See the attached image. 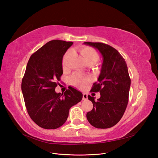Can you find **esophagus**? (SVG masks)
<instances>
[{"label": "esophagus", "mask_w": 158, "mask_h": 158, "mask_svg": "<svg viewBox=\"0 0 158 158\" xmlns=\"http://www.w3.org/2000/svg\"><path fill=\"white\" fill-rule=\"evenodd\" d=\"M83 100H87L88 99V94H83V98H82Z\"/></svg>", "instance_id": "obj_1"}]
</instances>
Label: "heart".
Here are the masks:
<instances>
[{
	"mask_svg": "<svg viewBox=\"0 0 158 158\" xmlns=\"http://www.w3.org/2000/svg\"><path fill=\"white\" fill-rule=\"evenodd\" d=\"M81 55L84 57V60L88 65H94L97 63L99 59V55L98 52L95 49L88 46H82L80 48ZM70 52L67 51L64 55L62 60V65L65 69L67 65V60L70 56ZM71 82L75 86L78 88H82L89 82V78L87 76H84L78 73H74L71 77Z\"/></svg>",
	"mask_w": 158,
	"mask_h": 158,
	"instance_id": "b5f03b06",
	"label": "heart"
}]
</instances>
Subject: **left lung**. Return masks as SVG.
<instances>
[{"instance_id": "left-lung-1", "label": "left lung", "mask_w": 158, "mask_h": 158, "mask_svg": "<svg viewBox=\"0 0 158 158\" xmlns=\"http://www.w3.org/2000/svg\"><path fill=\"white\" fill-rule=\"evenodd\" d=\"M99 50L103 56L101 73L90 92H99L101 97L93 103L88 112V122L97 128H109L117 124L123 116L128 102L131 78L125 59L113 47L103 43L84 42Z\"/></svg>"}]
</instances>
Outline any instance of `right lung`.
I'll list each match as a JSON object with an SVG mask.
<instances>
[{"mask_svg": "<svg viewBox=\"0 0 158 158\" xmlns=\"http://www.w3.org/2000/svg\"><path fill=\"white\" fill-rule=\"evenodd\" d=\"M73 44L50 41L32 54L27 64L22 81L23 96L30 118L43 128L61 127L67 120L70 108L82 99V94L71 86L64 94L55 90L63 73V55Z\"/></svg>", "mask_w": 158, "mask_h": 158, "instance_id": "add662e5", "label": "right lung"}]
</instances>
